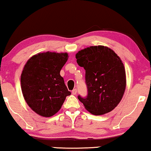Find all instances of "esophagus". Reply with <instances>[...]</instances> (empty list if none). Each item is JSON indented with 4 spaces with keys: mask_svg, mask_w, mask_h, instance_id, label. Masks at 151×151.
I'll return each mask as SVG.
<instances>
[{
    "mask_svg": "<svg viewBox=\"0 0 151 151\" xmlns=\"http://www.w3.org/2000/svg\"><path fill=\"white\" fill-rule=\"evenodd\" d=\"M76 93H77V89H76V88H74V89L72 91V94L76 95Z\"/></svg>",
    "mask_w": 151,
    "mask_h": 151,
    "instance_id": "1",
    "label": "esophagus"
}]
</instances>
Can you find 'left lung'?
<instances>
[{"label": "left lung", "instance_id": "8db88e82", "mask_svg": "<svg viewBox=\"0 0 151 151\" xmlns=\"http://www.w3.org/2000/svg\"><path fill=\"white\" fill-rule=\"evenodd\" d=\"M77 63L85 69L87 96L78 100L88 112L96 115L110 112L122 98L126 88V72L122 62L113 50L92 46L76 53Z\"/></svg>", "mask_w": 151, "mask_h": 151}]
</instances>
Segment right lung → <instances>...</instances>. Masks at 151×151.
Returning a JSON list of instances; mask_svg holds the SVG:
<instances>
[{"label": "right lung", "mask_w": 151, "mask_h": 151, "mask_svg": "<svg viewBox=\"0 0 151 151\" xmlns=\"http://www.w3.org/2000/svg\"><path fill=\"white\" fill-rule=\"evenodd\" d=\"M67 59V53L47 51L32 56L24 65L20 78L22 92L37 114L52 116L71 95L60 74Z\"/></svg>", "instance_id": "right-lung-1"}]
</instances>
